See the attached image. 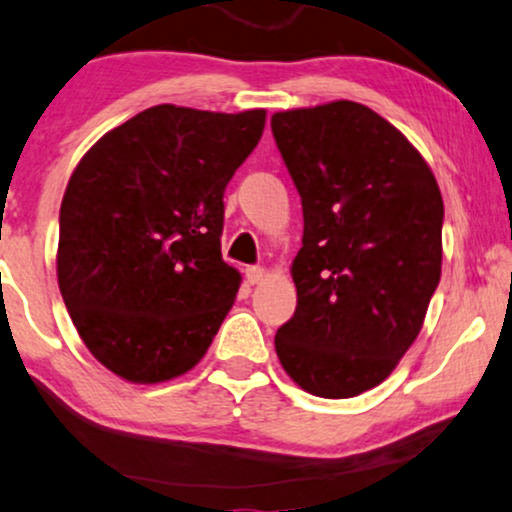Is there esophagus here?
Listing matches in <instances>:
<instances>
[{
  "label": "esophagus",
  "mask_w": 512,
  "mask_h": 512,
  "mask_svg": "<svg viewBox=\"0 0 512 512\" xmlns=\"http://www.w3.org/2000/svg\"><path fill=\"white\" fill-rule=\"evenodd\" d=\"M264 276H267V269H262V267H248V269H245V281H248L250 286H257V283H262Z\"/></svg>",
  "instance_id": "34e87169"
}]
</instances>
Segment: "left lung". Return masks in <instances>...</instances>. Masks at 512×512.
<instances>
[{"label": "left lung", "mask_w": 512, "mask_h": 512, "mask_svg": "<svg viewBox=\"0 0 512 512\" xmlns=\"http://www.w3.org/2000/svg\"><path fill=\"white\" fill-rule=\"evenodd\" d=\"M271 129L304 215L278 361L314 397H357L423 328L442 276V193L418 148L361 103L274 113Z\"/></svg>", "instance_id": "8db88e82"}]
</instances>
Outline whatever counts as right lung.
Listing matches in <instances>:
<instances>
[{"label": "right lung", "instance_id": "right-lung-1", "mask_svg": "<svg viewBox=\"0 0 512 512\" xmlns=\"http://www.w3.org/2000/svg\"><path fill=\"white\" fill-rule=\"evenodd\" d=\"M267 111L146 108L82 155L61 203L56 276L94 359L137 385L189 373L234 307L224 189Z\"/></svg>", "mask_w": 512, "mask_h": 512}]
</instances>
